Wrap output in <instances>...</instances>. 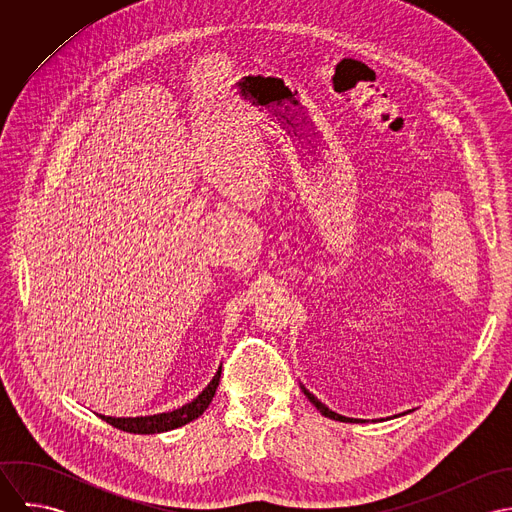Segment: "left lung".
I'll return each mask as SVG.
<instances>
[{
    "mask_svg": "<svg viewBox=\"0 0 512 512\" xmlns=\"http://www.w3.org/2000/svg\"><path fill=\"white\" fill-rule=\"evenodd\" d=\"M301 390H303V394L307 396V400L325 416V418H331V420H337V422H349V424H363V422H366V420H359V418H347V416H341V414H337V412H333V410H329L321 400H317L303 384H301ZM408 412H412V410H408ZM406 414V412H404ZM398 416H402V414H396L394 418H398ZM382 420V418H380Z\"/></svg>",
    "mask_w": 512,
    "mask_h": 512,
    "instance_id": "left-lung-1",
    "label": "left lung"
}]
</instances>
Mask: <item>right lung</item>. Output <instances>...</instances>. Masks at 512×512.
I'll return each instance as SVG.
<instances>
[{
	"label": "right lung",
	"instance_id": "1",
	"mask_svg": "<svg viewBox=\"0 0 512 512\" xmlns=\"http://www.w3.org/2000/svg\"><path fill=\"white\" fill-rule=\"evenodd\" d=\"M220 372L222 366H219L217 374L213 376V380L207 384V388L189 404L173 410V412H163V414H153V416H138V418H112V416H102L98 414L106 424L122 430V432H130V434H161V432H169L175 428H181L193 420H197L213 402L217 386L220 382Z\"/></svg>",
	"mask_w": 512,
	"mask_h": 512
}]
</instances>
